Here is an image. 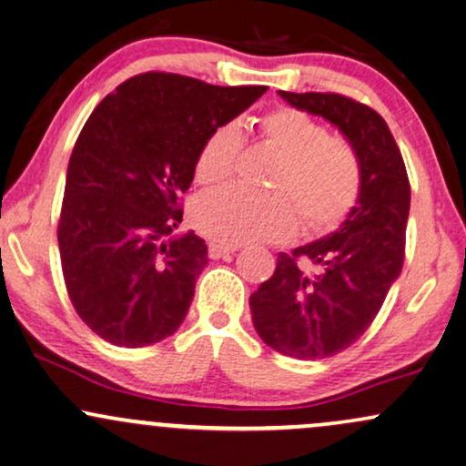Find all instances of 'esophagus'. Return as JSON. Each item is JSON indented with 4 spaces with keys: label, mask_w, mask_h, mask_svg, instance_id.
Here are the masks:
<instances>
[{
    "label": "esophagus",
    "mask_w": 466,
    "mask_h": 466,
    "mask_svg": "<svg viewBox=\"0 0 466 466\" xmlns=\"http://www.w3.org/2000/svg\"><path fill=\"white\" fill-rule=\"evenodd\" d=\"M237 251V247L234 245H223V243H208V256L213 258V260H219V258L228 256V253H234Z\"/></svg>",
    "instance_id": "esophagus-1"
}]
</instances>
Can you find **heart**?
I'll use <instances>...</instances> for the list:
<instances>
[{"label":"heart","mask_w":466,"mask_h":466,"mask_svg":"<svg viewBox=\"0 0 466 466\" xmlns=\"http://www.w3.org/2000/svg\"><path fill=\"white\" fill-rule=\"evenodd\" d=\"M264 144L279 155L268 196L228 187L193 206V226L226 245L286 240L299 217L308 232H329L349 217L361 196V165L349 144L333 139L309 114L277 107L258 120ZM240 131L237 125L215 128L196 158V180L219 185L237 169Z\"/></svg>","instance_id":"b5f03b06"}]
</instances>
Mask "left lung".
Masks as SVG:
<instances>
[{"label":"left lung","mask_w":466,"mask_h":466,"mask_svg":"<svg viewBox=\"0 0 466 466\" xmlns=\"http://www.w3.org/2000/svg\"><path fill=\"white\" fill-rule=\"evenodd\" d=\"M279 96L338 127L361 165V196L344 223L325 238L279 253L273 277L249 299L264 344L286 357L325 359L368 331L402 270L410 185L396 139L372 107L333 92L279 90ZM303 259L321 273L305 274Z\"/></svg>","instance_id":"left-lung-1"}]
</instances>
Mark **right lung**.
Masks as SVG:
<instances>
[{"instance_id":"add662e5","label":"right lung","mask_w":466,"mask_h":466,"mask_svg":"<svg viewBox=\"0 0 466 466\" xmlns=\"http://www.w3.org/2000/svg\"><path fill=\"white\" fill-rule=\"evenodd\" d=\"M267 92L144 73L107 94L81 128L64 187L57 243L76 314L98 338L141 349L178 331L208 264L182 221L204 139Z\"/></svg>"}]
</instances>
